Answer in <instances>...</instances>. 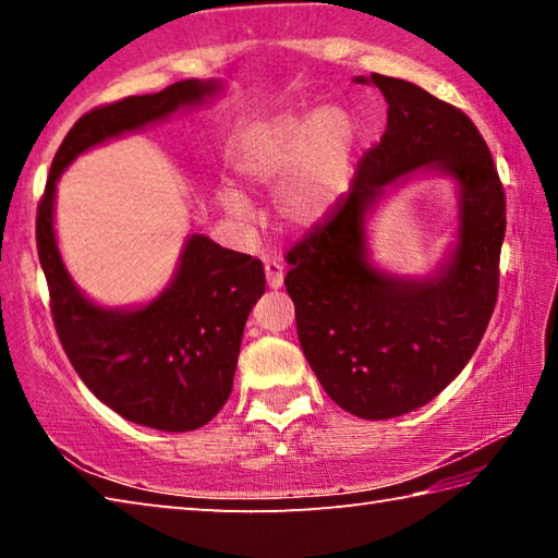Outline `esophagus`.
<instances>
[{
    "instance_id": "1",
    "label": "esophagus",
    "mask_w": 558,
    "mask_h": 558,
    "mask_svg": "<svg viewBox=\"0 0 558 558\" xmlns=\"http://www.w3.org/2000/svg\"><path fill=\"white\" fill-rule=\"evenodd\" d=\"M266 278H268V286L272 290H278V288H282V280H286V268H282L278 260H268L266 263Z\"/></svg>"
}]
</instances>
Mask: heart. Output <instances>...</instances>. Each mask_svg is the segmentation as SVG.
Listing matches in <instances>:
<instances>
[{
	"label": "heart",
	"mask_w": 558,
	"mask_h": 558,
	"mask_svg": "<svg viewBox=\"0 0 558 558\" xmlns=\"http://www.w3.org/2000/svg\"><path fill=\"white\" fill-rule=\"evenodd\" d=\"M359 128L342 106H323L310 116H276L241 132L233 149V169L245 184L281 182L272 192V209L288 226H310L339 202L354 167ZM219 204L243 221L248 204L233 189H223Z\"/></svg>",
	"instance_id": "b5f03b06"
}]
</instances>
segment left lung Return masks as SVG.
<instances>
[{
    "mask_svg": "<svg viewBox=\"0 0 558 558\" xmlns=\"http://www.w3.org/2000/svg\"><path fill=\"white\" fill-rule=\"evenodd\" d=\"M356 81L384 93L386 130L359 159L349 194L286 253V288L329 399L384 421L436 399L475 354L497 302L507 214L493 155L465 112L409 81ZM421 166L459 182L461 231L438 277L403 281L365 258L363 221L386 185Z\"/></svg>",
    "mask_w": 558,
    "mask_h": 558,
    "instance_id": "8db88e82",
    "label": "left lung"
}]
</instances>
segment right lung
I'll use <instances>...</instances> for the list:
<instances>
[{
    "label": "right lung",
    "instance_id": "obj_1",
    "mask_svg": "<svg viewBox=\"0 0 558 558\" xmlns=\"http://www.w3.org/2000/svg\"><path fill=\"white\" fill-rule=\"evenodd\" d=\"M219 90L179 81L86 112L63 137L36 211V248L56 332L75 374L98 399L140 426L182 433L209 423L233 389L245 319L266 292L258 258L194 233L162 295L137 310L93 305L63 268L53 235V194L65 167L88 147L165 120Z\"/></svg>",
    "mask_w": 558,
    "mask_h": 558
}]
</instances>
